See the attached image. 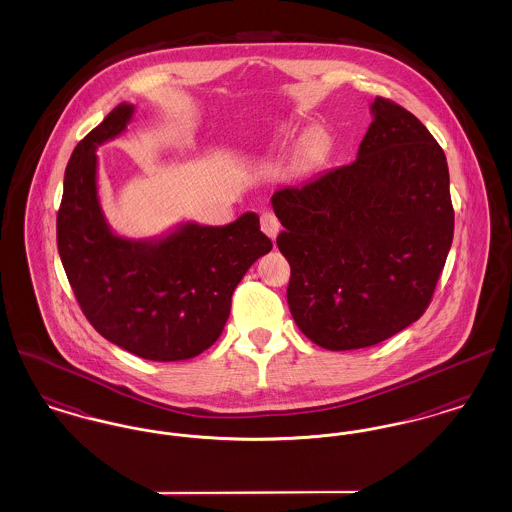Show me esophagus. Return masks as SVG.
Here are the masks:
<instances>
[{
	"label": "esophagus",
	"instance_id": "obj_1",
	"mask_svg": "<svg viewBox=\"0 0 512 512\" xmlns=\"http://www.w3.org/2000/svg\"><path fill=\"white\" fill-rule=\"evenodd\" d=\"M261 230L267 234L270 240H276V236L280 232V222H278L274 213L267 211V213L261 215Z\"/></svg>",
	"mask_w": 512,
	"mask_h": 512
}]
</instances>
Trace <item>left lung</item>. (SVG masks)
I'll return each instance as SVG.
<instances>
[{
	"label": "left lung",
	"mask_w": 512,
	"mask_h": 512,
	"mask_svg": "<svg viewBox=\"0 0 512 512\" xmlns=\"http://www.w3.org/2000/svg\"><path fill=\"white\" fill-rule=\"evenodd\" d=\"M370 113L351 165L270 197L293 320L330 351L376 345L422 317L453 242L443 149L390 99Z\"/></svg>",
	"instance_id": "8db88e82"
}]
</instances>
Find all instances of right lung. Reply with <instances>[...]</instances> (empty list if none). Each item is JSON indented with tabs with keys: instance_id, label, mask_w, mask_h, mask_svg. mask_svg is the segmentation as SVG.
I'll return each instance as SVG.
<instances>
[{
	"instance_id": "obj_1",
	"label": "right lung",
	"mask_w": 512,
	"mask_h": 512,
	"mask_svg": "<svg viewBox=\"0 0 512 512\" xmlns=\"http://www.w3.org/2000/svg\"><path fill=\"white\" fill-rule=\"evenodd\" d=\"M136 107L119 103L74 147L57 213L59 257L76 301L105 340L147 361H186L219 340L232 293L272 249L259 217L224 226L180 222L159 238L111 230L98 194V149Z\"/></svg>"
}]
</instances>
